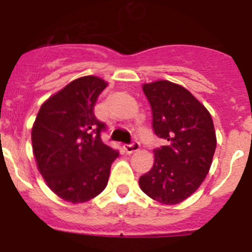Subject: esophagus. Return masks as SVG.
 Masks as SVG:
<instances>
[{"instance_id":"esophagus-1","label":"esophagus","mask_w":252,"mask_h":252,"mask_svg":"<svg viewBox=\"0 0 252 252\" xmlns=\"http://www.w3.org/2000/svg\"><path fill=\"white\" fill-rule=\"evenodd\" d=\"M122 149H124V151L126 154H132L135 153V151L139 150L140 144L137 141H133L132 144H125V145L122 146Z\"/></svg>"}]
</instances>
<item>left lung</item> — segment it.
Wrapping results in <instances>:
<instances>
[{"instance_id": "left-lung-1", "label": "left lung", "mask_w": 252, "mask_h": 252, "mask_svg": "<svg viewBox=\"0 0 252 252\" xmlns=\"http://www.w3.org/2000/svg\"><path fill=\"white\" fill-rule=\"evenodd\" d=\"M153 111V130L165 145L154 150V165L139 179L140 188L162 204L192 195L208 174L216 150L212 117L179 84L158 81L142 86Z\"/></svg>"}]
</instances>
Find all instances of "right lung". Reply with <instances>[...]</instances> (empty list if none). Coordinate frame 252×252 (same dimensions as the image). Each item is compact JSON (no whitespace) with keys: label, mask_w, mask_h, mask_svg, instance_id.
<instances>
[{"label":"right lung","mask_w":252,"mask_h":252,"mask_svg":"<svg viewBox=\"0 0 252 252\" xmlns=\"http://www.w3.org/2000/svg\"><path fill=\"white\" fill-rule=\"evenodd\" d=\"M106 87L94 75L70 82L44 102L32 126V151L40 174L55 194L72 203L98 195L119 157V151L102 142L106 125L93 112Z\"/></svg>","instance_id":"1"}]
</instances>
